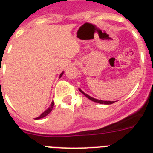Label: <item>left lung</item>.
Returning a JSON list of instances; mask_svg holds the SVG:
<instances>
[{"label":"left lung","mask_w":153,"mask_h":153,"mask_svg":"<svg viewBox=\"0 0 153 153\" xmlns=\"http://www.w3.org/2000/svg\"><path fill=\"white\" fill-rule=\"evenodd\" d=\"M79 91H80L81 93H82V94H84V95H85V96L86 97L89 98V100H93V101H94V102H96V103H99V104H105V105H111V104H113V103H114V102H115V101H109V100H108H108H107V101H105V100H97V99H95V98H94V97H91L89 96L88 94H85V93H84V92H83L82 90H81L80 89H79Z\"/></svg>","instance_id":"left-lung-1"}]
</instances>
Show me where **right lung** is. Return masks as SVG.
Masks as SVG:
<instances>
[{
    "label": "right lung",
    "mask_w": 153,
    "mask_h": 153,
    "mask_svg": "<svg viewBox=\"0 0 153 153\" xmlns=\"http://www.w3.org/2000/svg\"><path fill=\"white\" fill-rule=\"evenodd\" d=\"M64 74V73H61V74H60V76H59V78H60V77L62 76V74ZM53 106H54V102H52V104H51V105H50V107H49V108H48V109H47L46 111H44V112L42 113V114H41V115L40 116H38V118H36L35 120H39V119H42V118H44L45 116H46L47 115H48V114H49V113L51 112V111H52V110H53Z\"/></svg>",
    "instance_id": "1"
}]
</instances>
